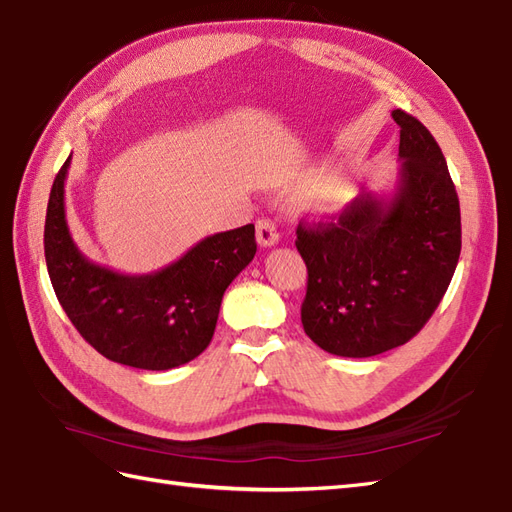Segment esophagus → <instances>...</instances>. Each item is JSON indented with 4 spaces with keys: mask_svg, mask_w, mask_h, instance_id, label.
Returning a JSON list of instances; mask_svg holds the SVG:
<instances>
[{
    "mask_svg": "<svg viewBox=\"0 0 512 512\" xmlns=\"http://www.w3.org/2000/svg\"><path fill=\"white\" fill-rule=\"evenodd\" d=\"M277 242H279V233H277L275 222L268 220V218L257 220V244L264 246V248H270V246H275Z\"/></svg>",
    "mask_w": 512,
    "mask_h": 512,
    "instance_id": "obj_1",
    "label": "esophagus"
}]
</instances>
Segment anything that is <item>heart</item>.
<instances>
[{"mask_svg":"<svg viewBox=\"0 0 512 512\" xmlns=\"http://www.w3.org/2000/svg\"><path fill=\"white\" fill-rule=\"evenodd\" d=\"M351 200V185L340 176H334L331 181L316 187L314 192L307 196V207L323 213V216H334L340 213Z\"/></svg>","mask_w":512,"mask_h":512,"instance_id":"1","label":"heart"}]
</instances>
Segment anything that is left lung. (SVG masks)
Listing matches in <instances>:
<instances>
[{"mask_svg": "<svg viewBox=\"0 0 512 512\" xmlns=\"http://www.w3.org/2000/svg\"><path fill=\"white\" fill-rule=\"evenodd\" d=\"M399 124L392 194L362 189L338 220L299 222L305 334L327 353L371 358L406 344L445 296L460 257V202L447 161L417 117Z\"/></svg>", "mask_w": 512, "mask_h": 512, "instance_id": "1", "label": "left lung"}]
</instances>
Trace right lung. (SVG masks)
Wrapping results in <instances>:
<instances>
[{
  "label": "right lung",
  "mask_w": 512,
  "mask_h": 512,
  "mask_svg": "<svg viewBox=\"0 0 512 512\" xmlns=\"http://www.w3.org/2000/svg\"><path fill=\"white\" fill-rule=\"evenodd\" d=\"M69 159L56 174L45 216V264L65 314L91 347L144 371L192 362L209 347L224 290L257 253L255 227L209 235L150 275H122L80 253L65 218Z\"/></svg>",
  "instance_id": "1"
}]
</instances>
